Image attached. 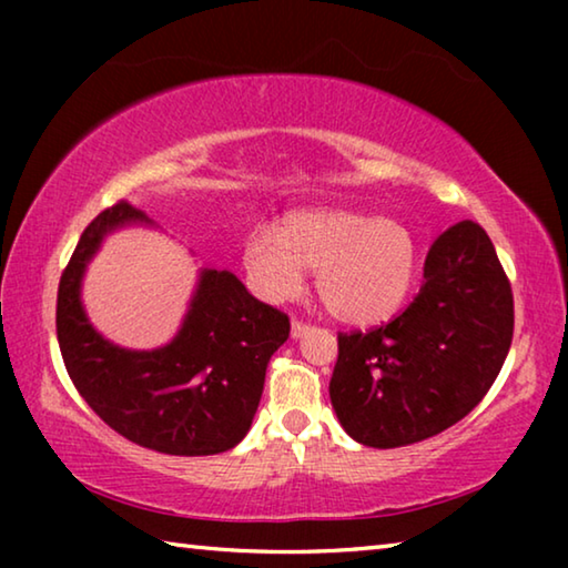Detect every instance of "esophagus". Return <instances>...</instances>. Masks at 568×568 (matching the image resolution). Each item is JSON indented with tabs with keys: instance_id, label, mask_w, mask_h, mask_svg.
I'll list each match as a JSON object with an SVG mask.
<instances>
[{
	"instance_id": "34e87169",
	"label": "esophagus",
	"mask_w": 568,
	"mask_h": 568,
	"mask_svg": "<svg viewBox=\"0 0 568 568\" xmlns=\"http://www.w3.org/2000/svg\"><path fill=\"white\" fill-rule=\"evenodd\" d=\"M313 325L311 323H303V321H297V318H293V325H291V335L293 338H303V335L311 331Z\"/></svg>"
}]
</instances>
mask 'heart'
<instances>
[{
	"label": "heart",
	"instance_id": "heart-1",
	"mask_svg": "<svg viewBox=\"0 0 568 568\" xmlns=\"http://www.w3.org/2000/svg\"><path fill=\"white\" fill-rule=\"evenodd\" d=\"M416 243L393 217L321 207L285 215L277 227L257 225L243 243L247 283L265 301H291L315 267V291L345 323L390 318L416 277Z\"/></svg>",
	"mask_w": 568,
	"mask_h": 568
}]
</instances>
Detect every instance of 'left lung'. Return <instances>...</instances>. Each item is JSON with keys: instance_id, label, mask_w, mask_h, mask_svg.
<instances>
[{"instance_id": "obj_1", "label": "left lung", "mask_w": 568, "mask_h": 568, "mask_svg": "<svg viewBox=\"0 0 568 568\" xmlns=\"http://www.w3.org/2000/svg\"><path fill=\"white\" fill-rule=\"evenodd\" d=\"M511 338V283L486 230L460 220L430 245L406 311L338 333L331 403L341 426L371 448L438 436L484 400Z\"/></svg>"}]
</instances>
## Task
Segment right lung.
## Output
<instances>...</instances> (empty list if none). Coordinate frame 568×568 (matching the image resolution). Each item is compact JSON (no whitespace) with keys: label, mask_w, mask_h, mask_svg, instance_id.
<instances>
[{"label":"right lung","mask_w":568,"mask_h":568,"mask_svg":"<svg viewBox=\"0 0 568 568\" xmlns=\"http://www.w3.org/2000/svg\"><path fill=\"white\" fill-rule=\"evenodd\" d=\"M145 220L120 200L84 227L57 291V341L88 406L122 438L168 456H213L237 446L263 396L291 318L257 301L230 271H205L178 338L160 351H124L94 333L80 281L112 227Z\"/></svg>","instance_id":"right-lung-1"}]
</instances>
